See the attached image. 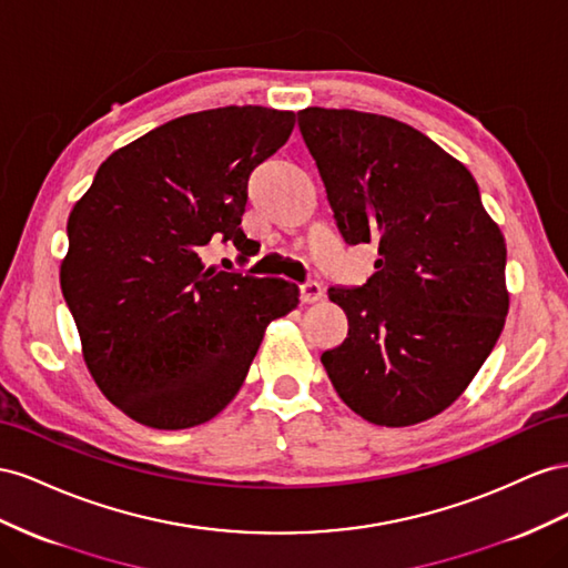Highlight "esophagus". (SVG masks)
Instances as JSON below:
<instances>
[{
	"label": "esophagus",
	"instance_id": "1",
	"mask_svg": "<svg viewBox=\"0 0 568 568\" xmlns=\"http://www.w3.org/2000/svg\"><path fill=\"white\" fill-rule=\"evenodd\" d=\"M323 297V287L316 283V281H306L300 285V300L304 304H314Z\"/></svg>",
	"mask_w": 568,
	"mask_h": 568
}]
</instances>
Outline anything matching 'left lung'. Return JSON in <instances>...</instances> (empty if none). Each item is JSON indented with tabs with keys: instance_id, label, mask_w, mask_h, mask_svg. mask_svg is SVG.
<instances>
[{
	"instance_id": "1",
	"label": "left lung",
	"mask_w": 568,
	"mask_h": 568,
	"mask_svg": "<svg viewBox=\"0 0 568 568\" xmlns=\"http://www.w3.org/2000/svg\"><path fill=\"white\" fill-rule=\"evenodd\" d=\"M297 125L339 235L378 245L364 285L328 290L349 331L323 368L371 424H418L466 390L505 328V237L474 175L416 128L321 106Z\"/></svg>"
}]
</instances>
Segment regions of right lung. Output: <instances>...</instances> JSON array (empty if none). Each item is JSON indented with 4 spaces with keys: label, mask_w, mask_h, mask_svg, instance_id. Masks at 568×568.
<instances>
[{
    "label": "right lung",
    "mask_w": 568,
    "mask_h": 568,
    "mask_svg": "<svg viewBox=\"0 0 568 568\" xmlns=\"http://www.w3.org/2000/svg\"><path fill=\"white\" fill-rule=\"evenodd\" d=\"M293 128V111L266 106L187 113L113 152L73 206L61 293L94 383L138 424L214 418L268 323L297 306V285L200 256L212 240L252 254L240 229L247 181Z\"/></svg>",
    "instance_id": "1"
}]
</instances>
